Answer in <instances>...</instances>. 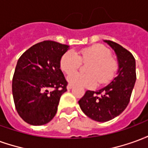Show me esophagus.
Masks as SVG:
<instances>
[{"instance_id":"obj_1","label":"esophagus","mask_w":148,"mask_h":148,"mask_svg":"<svg viewBox=\"0 0 148 148\" xmlns=\"http://www.w3.org/2000/svg\"><path fill=\"white\" fill-rule=\"evenodd\" d=\"M73 88V85H71V84H69L67 86V90H71Z\"/></svg>"}]
</instances>
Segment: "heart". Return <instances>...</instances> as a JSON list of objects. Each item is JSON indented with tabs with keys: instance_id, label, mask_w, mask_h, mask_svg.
I'll return each instance as SVG.
<instances>
[{
	"instance_id": "1",
	"label": "heart",
	"mask_w": 148,
	"mask_h": 148,
	"mask_svg": "<svg viewBox=\"0 0 148 148\" xmlns=\"http://www.w3.org/2000/svg\"><path fill=\"white\" fill-rule=\"evenodd\" d=\"M84 63H88L87 71L88 74L75 73L69 75L67 80L73 86L94 88L97 82L101 85L109 83L118 70V62L107 47L102 44L85 47L78 52L67 51L60 59V68L66 74H72L77 70Z\"/></svg>"
}]
</instances>
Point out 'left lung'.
<instances>
[{
	"instance_id": "obj_1",
	"label": "left lung",
	"mask_w": 148,
	"mask_h": 148,
	"mask_svg": "<svg viewBox=\"0 0 148 148\" xmlns=\"http://www.w3.org/2000/svg\"><path fill=\"white\" fill-rule=\"evenodd\" d=\"M106 42L117 55L118 75L107 86L97 92L87 90L78 101L84 113L98 122L110 121L126 109L136 80V60L132 54L113 41Z\"/></svg>"
}]
</instances>
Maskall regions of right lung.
I'll return each mask as SVG.
<instances>
[{
    "instance_id": "right-lung-1",
    "label": "right lung",
    "mask_w": 148,
    "mask_h": 148,
    "mask_svg": "<svg viewBox=\"0 0 148 148\" xmlns=\"http://www.w3.org/2000/svg\"><path fill=\"white\" fill-rule=\"evenodd\" d=\"M69 46L45 40L27 49L18 59L12 95L18 114L27 124L43 125L54 118L67 81L60 59Z\"/></svg>"
}]
</instances>
